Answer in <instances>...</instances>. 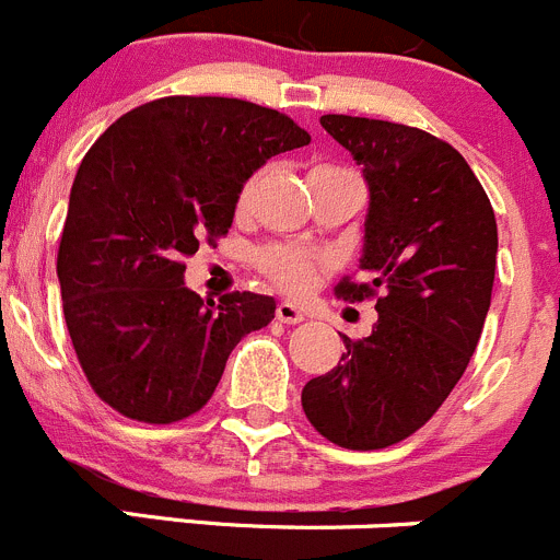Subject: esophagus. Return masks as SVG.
<instances>
[{"label":"esophagus","mask_w":560,"mask_h":560,"mask_svg":"<svg viewBox=\"0 0 560 560\" xmlns=\"http://www.w3.org/2000/svg\"><path fill=\"white\" fill-rule=\"evenodd\" d=\"M276 317L287 325H295L303 319V308L295 306V303H290V301H281L279 306H276Z\"/></svg>","instance_id":"34e87169"}]
</instances>
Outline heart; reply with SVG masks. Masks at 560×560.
<instances>
[{
  "mask_svg": "<svg viewBox=\"0 0 560 560\" xmlns=\"http://www.w3.org/2000/svg\"><path fill=\"white\" fill-rule=\"evenodd\" d=\"M254 194V180L246 183L241 194V205H246ZM259 268L287 292H303L312 284L314 273H317V262L308 254L295 252L287 246H270L259 252Z\"/></svg>",
  "mask_w": 560,
  "mask_h": 560,
  "instance_id": "1",
  "label": "heart"
}]
</instances>
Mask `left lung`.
Wrapping results in <instances>:
<instances>
[{
	"instance_id": "8db88e82",
	"label": "left lung",
	"mask_w": 560,
	"mask_h": 560,
	"mask_svg": "<svg viewBox=\"0 0 560 560\" xmlns=\"http://www.w3.org/2000/svg\"><path fill=\"white\" fill-rule=\"evenodd\" d=\"M319 125L369 188L358 268L372 281L345 279L336 295L383 298L372 334L345 336L347 352L301 401L319 435L369 452L421 430L468 369L490 312L498 224L468 161L438 136L347 114Z\"/></svg>"
}]
</instances>
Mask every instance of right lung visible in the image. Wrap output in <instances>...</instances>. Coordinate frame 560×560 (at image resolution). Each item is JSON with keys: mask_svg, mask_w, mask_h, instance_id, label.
Returning a JSON list of instances; mask_svg holds the SVG:
<instances>
[{"mask_svg": "<svg viewBox=\"0 0 560 560\" xmlns=\"http://www.w3.org/2000/svg\"><path fill=\"white\" fill-rule=\"evenodd\" d=\"M312 136L237 97H161L122 114L70 188L57 254L62 308L86 380L122 416L172 424L208 405L237 341L276 301H202L183 259L226 235L248 177Z\"/></svg>", "mask_w": 560, "mask_h": 560, "instance_id": "1", "label": "right lung"}]
</instances>
